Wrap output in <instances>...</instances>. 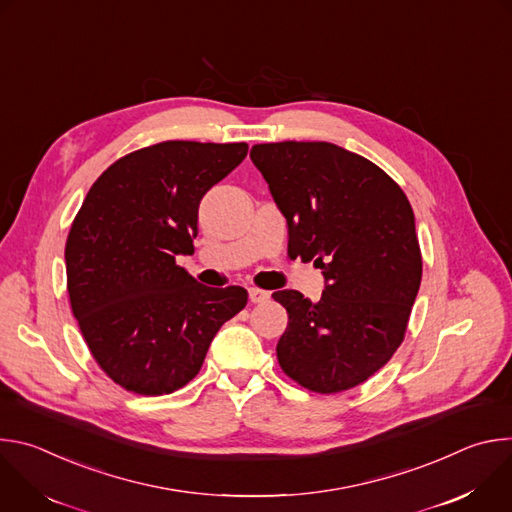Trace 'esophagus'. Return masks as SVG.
<instances>
[{
	"mask_svg": "<svg viewBox=\"0 0 512 512\" xmlns=\"http://www.w3.org/2000/svg\"><path fill=\"white\" fill-rule=\"evenodd\" d=\"M269 298H271V294H269V291H265V289H259V287H251L249 289V302L251 304H263Z\"/></svg>",
	"mask_w": 512,
	"mask_h": 512,
	"instance_id": "34e87169",
	"label": "esophagus"
}]
</instances>
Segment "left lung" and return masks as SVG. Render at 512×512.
<instances>
[{"mask_svg":"<svg viewBox=\"0 0 512 512\" xmlns=\"http://www.w3.org/2000/svg\"><path fill=\"white\" fill-rule=\"evenodd\" d=\"M251 160L287 221V253L326 279L318 302L273 294L289 318L279 367L314 393L352 389L405 338L421 283L413 208L379 166L328 141L257 143Z\"/></svg>","mask_w":512,"mask_h":512,"instance_id":"1","label":"left lung"}]
</instances>
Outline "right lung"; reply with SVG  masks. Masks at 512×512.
Wrapping results in <instances>:
<instances>
[{
    "instance_id": "right-lung-1",
    "label": "right lung",
    "mask_w": 512,
    "mask_h": 512,
    "mask_svg": "<svg viewBox=\"0 0 512 512\" xmlns=\"http://www.w3.org/2000/svg\"><path fill=\"white\" fill-rule=\"evenodd\" d=\"M247 143L162 141L119 158L72 221L64 261L70 308L109 379L137 395L190 383L247 289L206 287L176 265L192 255L202 196Z\"/></svg>"
}]
</instances>
